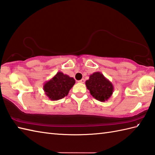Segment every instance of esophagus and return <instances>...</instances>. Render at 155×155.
Returning a JSON list of instances; mask_svg holds the SVG:
<instances>
[{
	"label": "esophagus",
	"instance_id": "34e87169",
	"mask_svg": "<svg viewBox=\"0 0 155 155\" xmlns=\"http://www.w3.org/2000/svg\"><path fill=\"white\" fill-rule=\"evenodd\" d=\"M84 78H83V79H81V80H80V81H78V83H84Z\"/></svg>",
	"mask_w": 155,
	"mask_h": 155
}]
</instances>
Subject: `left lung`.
Listing matches in <instances>:
<instances>
[{"mask_svg": "<svg viewBox=\"0 0 155 155\" xmlns=\"http://www.w3.org/2000/svg\"><path fill=\"white\" fill-rule=\"evenodd\" d=\"M85 84L92 96L101 102L108 101L114 91L111 82L100 72H95L91 74L89 79L85 82Z\"/></svg>", "mask_w": 155, "mask_h": 155, "instance_id": "1", "label": "left lung"}]
</instances>
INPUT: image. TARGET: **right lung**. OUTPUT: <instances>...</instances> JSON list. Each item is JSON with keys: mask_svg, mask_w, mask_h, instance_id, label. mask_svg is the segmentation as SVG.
<instances>
[{"mask_svg": "<svg viewBox=\"0 0 155 155\" xmlns=\"http://www.w3.org/2000/svg\"><path fill=\"white\" fill-rule=\"evenodd\" d=\"M74 84L73 78L59 71L44 84L43 90L49 99L58 101L67 96Z\"/></svg>", "mask_w": 155, "mask_h": 155, "instance_id": "add662e5", "label": "right lung"}]
</instances>
